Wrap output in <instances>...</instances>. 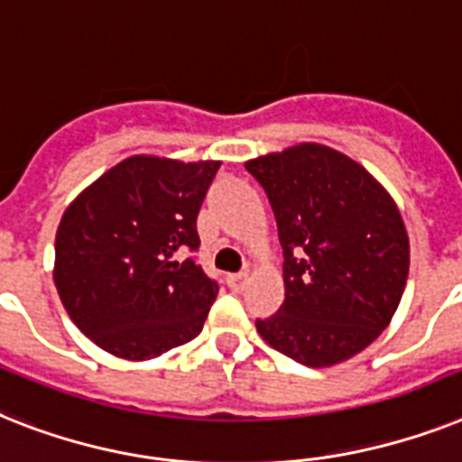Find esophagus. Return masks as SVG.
<instances>
[{"label":"esophagus","mask_w":462,"mask_h":462,"mask_svg":"<svg viewBox=\"0 0 462 462\" xmlns=\"http://www.w3.org/2000/svg\"><path fill=\"white\" fill-rule=\"evenodd\" d=\"M246 282H249V275H246V273H232V275H227V287H230L232 291H242L244 287H246Z\"/></svg>","instance_id":"obj_1"}]
</instances>
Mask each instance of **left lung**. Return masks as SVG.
Instances as JSON below:
<instances>
[{"label": "left lung", "mask_w": 462, "mask_h": 462, "mask_svg": "<svg viewBox=\"0 0 462 462\" xmlns=\"http://www.w3.org/2000/svg\"><path fill=\"white\" fill-rule=\"evenodd\" d=\"M263 187L284 256V301L256 328L270 346L310 367L373 344L399 309L408 235L377 180L344 153L299 144L246 163Z\"/></svg>", "instance_id": "1"}]
</instances>
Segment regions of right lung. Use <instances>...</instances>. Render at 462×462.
Returning a JSON list of instances; mask_svg holds the SVG:
<instances>
[{"mask_svg": "<svg viewBox=\"0 0 462 462\" xmlns=\"http://www.w3.org/2000/svg\"><path fill=\"white\" fill-rule=\"evenodd\" d=\"M220 161L130 156L66 208L54 282L70 320L108 354L149 361L201 332L218 282L197 256V216Z\"/></svg>", "mask_w": 462, "mask_h": 462, "instance_id": "right-lung-1", "label": "right lung"}]
</instances>
